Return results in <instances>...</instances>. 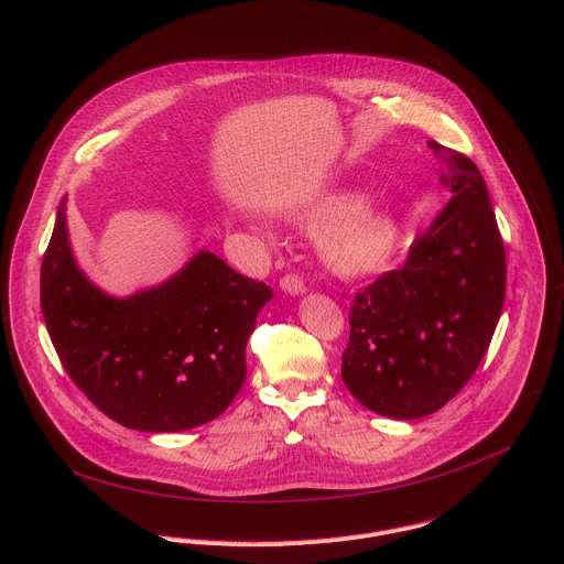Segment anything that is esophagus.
I'll use <instances>...</instances> for the list:
<instances>
[{
    "mask_svg": "<svg viewBox=\"0 0 564 564\" xmlns=\"http://www.w3.org/2000/svg\"><path fill=\"white\" fill-rule=\"evenodd\" d=\"M281 290L288 294H303L305 292V283L299 274H283L281 279Z\"/></svg>",
    "mask_w": 564,
    "mask_h": 564,
    "instance_id": "34e87169",
    "label": "esophagus"
}]
</instances>
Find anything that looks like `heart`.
<instances>
[{
  "instance_id": "heart-1",
  "label": "heart",
  "mask_w": 564,
  "mask_h": 564,
  "mask_svg": "<svg viewBox=\"0 0 564 564\" xmlns=\"http://www.w3.org/2000/svg\"><path fill=\"white\" fill-rule=\"evenodd\" d=\"M364 205L361 194H337L301 216L310 231H328L321 243V257L344 279L383 272L399 243L397 220L379 209L359 213Z\"/></svg>"
}]
</instances>
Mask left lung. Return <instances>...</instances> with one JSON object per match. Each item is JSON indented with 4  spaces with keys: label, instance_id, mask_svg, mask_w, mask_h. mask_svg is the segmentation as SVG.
Segmentation results:
<instances>
[{
    "label": "left lung",
    "instance_id": "left-lung-1",
    "mask_svg": "<svg viewBox=\"0 0 564 564\" xmlns=\"http://www.w3.org/2000/svg\"><path fill=\"white\" fill-rule=\"evenodd\" d=\"M429 147L451 200L404 265L355 294L341 364L357 401L392 420L448 404L487 355L505 305L507 257L487 183L468 155Z\"/></svg>",
    "mask_w": 564,
    "mask_h": 564
}]
</instances>
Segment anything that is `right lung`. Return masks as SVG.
<instances>
[{"mask_svg": "<svg viewBox=\"0 0 564 564\" xmlns=\"http://www.w3.org/2000/svg\"><path fill=\"white\" fill-rule=\"evenodd\" d=\"M272 294L198 252L170 281L113 299L75 265L64 203L42 259V314L64 370L107 417L144 433L187 431L231 404Z\"/></svg>", "mask_w": 564, "mask_h": 564, "instance_id": "add662e5", "label": "right lung"}]
</instances>
